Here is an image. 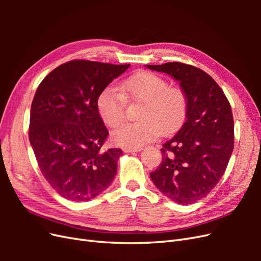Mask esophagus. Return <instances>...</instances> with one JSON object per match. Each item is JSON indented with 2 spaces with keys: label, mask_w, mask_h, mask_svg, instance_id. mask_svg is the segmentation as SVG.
Wrapping results in <instances>:
<instances>
[{
  "label": "esophagus",
  "mask_w": 261,
  "mask_h": 261,
  "mask_svg": "<svg viewBox=\"0 0 261 261\" xmlns=\"http://www.w3.org/2000/svg\"><path fill=\"white\" fill-rule=\"evenodd\" d=\"M140 150H143V148H141V147H139V148L124 147V148H123V151H124V152H137V151H140Z\"/></svg>",
  "instance_id": "esophagus-1"
}]
</instances>
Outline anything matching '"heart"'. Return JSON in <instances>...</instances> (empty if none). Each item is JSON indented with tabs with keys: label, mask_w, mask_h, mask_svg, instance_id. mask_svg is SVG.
I'll return each instance as SVG.
<instances>
[{
	"label": "heart",
	"mask_w": 261,
	"mask_h": 261,
	"mask_svg": "<svg viewBox=\"0 0 261 261\" xmlns=\"http://www.w3.org/2000/svg\"><path fill=\"white\" fill-rule=\"evenodd\" d=\"M121 89L109 86L102 91L97 108L102 121L109 127L121 125L126 116V99L143 103L138 112L139 122L123 125L112 134L114 143L123 147L139 148L161 133L177 129L187 112V97L179 87L170 86L162 76L141 72L125 81Z\"/></svg>",
	"instance_id": "obj_1"
}]
</instances>
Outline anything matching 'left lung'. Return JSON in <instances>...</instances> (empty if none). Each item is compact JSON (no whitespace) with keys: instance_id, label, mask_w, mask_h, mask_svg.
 Returning <instances> with one entry per match:
<instances>
[{"instance_id":"1","label":"left lung","mask_w":261,"mask_h":261,"mask_svg":"<svg viewBox=\"0 0 261 261\" xmlns=\"http://www.w3.org/2000/svg\"><path fill=\"white\" fill-rule=\"evenodd\" d=\"M147 67L171 75L187 97L185 122L162 145V161L150 177L176 203L196 202L219 183L233 152L230 102L215 80L198 67L180 62Z\"/></svg>"}]
</instances>
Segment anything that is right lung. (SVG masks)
Segmentation results:
<instances>
[{
  "label": "right lung",
  "instance_id": "obj_1",
  "mask_svg": "<svg viewBox=\"0 0 261 261\" xmlns=\"http://www.w3.org/2000/svg\"><path fill=\"white\" fill-rule=\"evenodd\" d=\"M128 67L74 60L54 68L39 85L29 141L42 175L63 198L90 200L113 181L122 149L103 148L109 132L97 101Z\"/></svg>",
  "mask_w": 261,
  "mask_h": 261
}]
</instances>
